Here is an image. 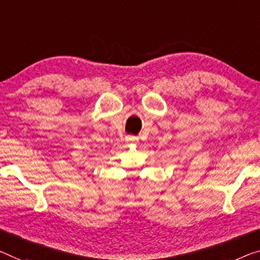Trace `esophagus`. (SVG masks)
Listing matches in <instances>:
<instances>
[{"label": "esophagus", "instance_id": "1", "mask_svg": "<svg viewBox=\"0 0 260 260\" xmlns=\"http://www.w3.org/2000/svg\"><path fill=\"white\" fill-rule=\"evenodd\" d=\"M127 142L131 143V144H136V143H137V138H136V137H129V138H127Z\"/></svg>", "mask_w": 260, "mask_h": 260}]
</instances>
